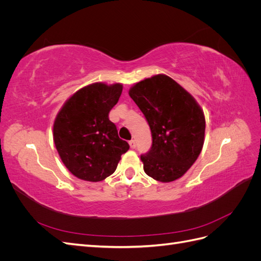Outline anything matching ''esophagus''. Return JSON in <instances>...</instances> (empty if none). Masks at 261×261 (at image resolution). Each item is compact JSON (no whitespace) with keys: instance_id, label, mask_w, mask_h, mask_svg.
I'll use <instances>...</instances> for the list:
<instances>
[{"instance_id":"obj_1","label":"esophagus","mask_w":261,"mask_h":261,"mask_svg":"<svg viewBox=\"0 0 261 261\" xmlns=\"http://www.w3.org/2000/svg\"><path fill=\"white\" fill-rule=\"evenodd\" d=\"M129 147H130L132 149H135V148H136V141H135V140H130V141H129Z\"/></svg>"}]
</instances>
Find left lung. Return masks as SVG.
Wrapping results in <instances>:
<instances>
[{
  "instance_id": "obj_1",
  "label": "left lung",
  "mask_w": 261,
  "mask_h": 261,
  "mask_svg": "<svg viewBox=\"0 0 261 261\" xmlns=\"http://www.w3.org/2000/svg\"><path fill=\"white\" fill-rule=\"evenodd\" d=\"M128 94L152 134L151 149L140 156L145 173L162 183L178 179L202 150L206 129L202 109L191 93L164 74L136 83Z\"/></svg>"
}]
</instances>
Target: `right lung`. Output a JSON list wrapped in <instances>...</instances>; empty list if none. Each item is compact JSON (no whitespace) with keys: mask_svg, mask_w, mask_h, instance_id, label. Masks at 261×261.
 Segmentation results:
<instances>
[{"mask_svg":"<svg viewBox=\"0 0 261 261\" xmlns=\"http://www.w3.org/2000/svg\"><path fill=\"white\" fill-rule=\"evenodd\" d=\"M122 84L93 83L72 94L53 123V140L62 162L80 179L100 181L113 174L129 145L117 135L109 112Z\"/></svg>","mask_w":261,"mask_h":261,"instance_id":"obj_1","label":"right lung"}]
</instances>
